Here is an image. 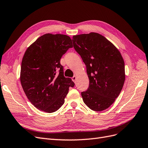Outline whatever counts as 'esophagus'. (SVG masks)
<instances>
[{"instance_id":"obj_1","label":"esophagus","mask_w":148,"mask_h":148,"mask_svg":"<svg viewBox=\"0 0 148 148\" xmlns=\"http://www.w3.org/2000/svg\"><path fill=\"white\" fill-rule=\"evenodd\" d=\"M71 79H72L73 81L75 82V80H76V79H77V76H76V75H74L73 77H72V78H71Z\"/></svg>"}]
</instances>
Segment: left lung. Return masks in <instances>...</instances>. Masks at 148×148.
Segmentation results:
<instances>
[{
	"mask_svg": "<svg viewBox=\"0 0 148 148\" xmlns=\"http://www.w3.org/2000/svg\"><path fill=\"white\" fill-rule=\"evenodd\" d=\"M73 47L86 65L89 79L82 92L89 109L99 112L113 104L125 82V64L120 52L103 36L96 33L73 36Z\"/></svg>",
	"mask_w": 148,
	"mask_h": 148,
	"instance_id": "obj_1",
	"label": "left lung"
}]
</instances>
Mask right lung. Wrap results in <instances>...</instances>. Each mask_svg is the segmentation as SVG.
<instances>
[{
  "mask_svg": "<svg viewBox=\"0 0 148 148\" xmlns=\"http://www.w3.org/2000/svg\"><path fill=\"white\" fill-rule=\"evenodd\" d=\"M73 47L71 39L60 34H46L26 49L21 62L20 82L32 104L52 113L64 104L69 87L75 83L65 78L60 64L62 56Z\"/></svg>",
  "mask_w": 148,
  "mask_h": 148,
  "instance_id": "add662e5",
  "label": "right lung"
}]
</instances>
